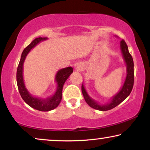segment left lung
Segmentation results:
<instances>
[{
	"instance_id": "left-lung-1",
	"label": "left lung",
	"mask_w": 150,
	"mask_h": 150,
	"mask_svg": "<svg viewBox=\"0 0 150 150\" xmlns=\"http://www.w3.org/2000/svg\"><path fill=\"white\" fill-rule=\"evenodd\" d=\"M120 49L123 58L126 64V77L124 85L120 91L110 99L109 102L104 104H99L90 97L86 91L85 86L83 85V84L82 85V93L85 100L88 105L94 109L102 110V111L112 109L122 103L132 91L134 85V62H133L132 57L128 51V46L124 40L120 42Z\"/></svg>"
}]
</instances>
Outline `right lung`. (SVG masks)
<instances>
[{"mask_svg":"<svg viewBox=\"0 0 150 150\" xmlns=\"http://www.w3.org/2000/svg\"><path fill=\"white\" fill-rule=\"evenodd\" d=\"M46 40V38H38L35 39L27 47L24 48L22 53L21 58H20L19 65H18L17 69V74H16L18 88L22 98L28 106L35 109L40 110V111H50L51 110L54 109L59 106L61 99H62L63 85L71 74L73 72V68L71 67L61 69L57 71V74L55 76V81L57 83L56 91L50 97L40 98L34 97L29 93V91L25 87L23 79L24 62L28 52L41 42Z\"/></svg>","mask_w":150,"mask_h":150,"instance_id":"obj_1","label":"right lung"}]
</instances>
